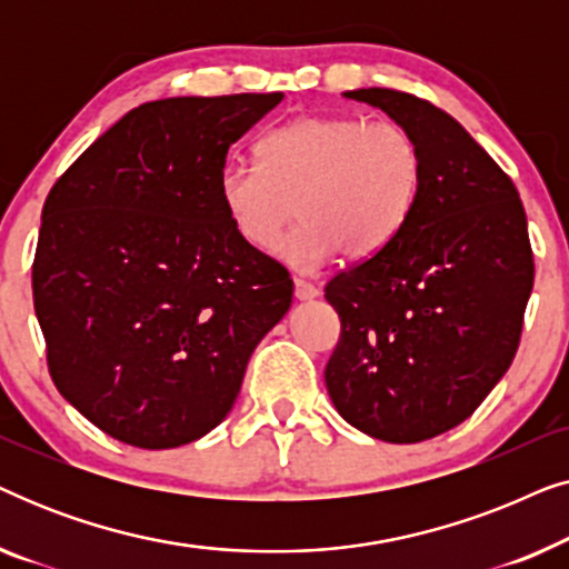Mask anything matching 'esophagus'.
<instances>
[{
  "label": "esophagus",
  "instance_id": "obj_1",
  "mask_svg": "<svg viewBox=\"0 0 569 569\" xmlns=\"http://www.w3.org/2000/svg\"><path fill=\"white\" fill-rule=\"evenodd\" d=\"M295 298L298 300H313L318 298V287L306 279H295Z\"/></svg>",
  "mask_w": 569,
  "mask_h": 569
}]
</instances>
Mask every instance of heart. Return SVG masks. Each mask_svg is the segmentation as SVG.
Instances as JSON below:
<instances>
[{"label": "heart", "mask_w": 569, "mask_h": 569, "mask_svg": "<svg viewBox=\"0 0 569 569\" xmlns=\"http://www.w3.org/2000/svg\"><path fill=\"white\" fill-rule=\"evenodd\" d=\"M261 166L228 160L217 193L232 230L256 251L277 246L298 271H318L345 251L368 259L403 228L422 183V152L396 121L306 116L259 142Z\"/></svg>", "instance_id": "heart-1"}]
</instances>
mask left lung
Here are the masks:
<instances>
[{"label": "left lung", "mask_w": 569, "mask_h": 569, "mask_svg": "<svg viewBox=\"0 0 569 569\" xmlns=\"http://www.w3.org/2000/svg\"><path fill=\"white\" fill-rule=\"evenodd\" d=\"M407 127L422 183L391 243L326 284L341 337L326 388L349 425L386 442L461 425L516 357L533 253L516 186L440 108L409 92H345Z\"/></svg>", "instance_id": "left-lung-1"}]
</instances>
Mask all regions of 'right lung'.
Here are the masks:
<instances>
[{"instance_id": "obj_1", "label": "right lung", "mask_w": 569, "mask_h": 569, "mask_svg": "<svg viewBox=\"0 0 569 569\" xmlns=\"http://www.w3.org/2000/svg\"><path fill=\"white\" fill-rule=\"evenodd\" d=\"M282 92L166 98L100 134L43 204L33 302L59 393L134 448L204 438L230 415L292 279L240 240L217 176Z\"/></svg>"}]
</instances>
